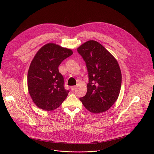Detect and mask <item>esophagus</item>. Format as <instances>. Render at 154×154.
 <instances>
[{"instance_id": "esophagus-1", "label": "esophagus", "mask_w": 154, "mask_h": 154, "mask_svg": "<svg viewBox=\"0 0 154 154\" xmlns=\"http://www.w3.org/2000/svg\"><path fill=\"white\" fill-rule=\"evenodd\" d=\"M76 88H77V86H71V90L72 91H74Z\"/></svg>"}]
</instances>
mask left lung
Listing matches in <instances>:
<instances>
[{
  "label": "left lung",
  "mask_w": 154,
  "mask_h": 154,
  "mask_svg": "<svg viewBox=\"0 0 154 154\" xmlns=\"http://www.w3.org/2000/svg\"><path fill=\"white\" fill-rule=\"evenodd\" d=\"M88 72L87 93L80 98L93 113H103L110 108L119 95L122 75L116 59L99 42L90 40L77 48Z\"/></svg>",
  "instance_id": "left-lung-1"
}]
</instances>
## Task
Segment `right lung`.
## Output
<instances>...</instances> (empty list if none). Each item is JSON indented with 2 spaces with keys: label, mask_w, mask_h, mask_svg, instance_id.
Returning <instances> with one entry per match:
<instances>
[{
  "label": "right lung",
  "mask_w": 154,
  "mask_h": 154,
  "mask_svg": "<svg viewBox=\"0 0 154 154\" xmlns=\"http://www.w3.org/2000/svg\"><path fill=\"white\" fill-rule=\"evenodd\" d=\"M72 54L69 49L50 42L35 55L27 74V86L33 102L39 108L52 111L68 96L69 91L64 88L58 66Z\"/></svg>",
  "instance_id": "add662e5"
}]
</instances>
